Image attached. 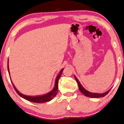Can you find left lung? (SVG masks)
<instances>
[{"label": "left lung", "mask_w": 124, "mask_h": 124, "mask_svg": "<svg viewBox=\"0 0 124 124\" xmlns=\"http://www.w3.org/2000/svg\"><path fill=\"white\" fill-rule=\"evenodd\" d=\"M74 77H75V80H77L79 90L80 91V92H81L83 94H84L85 96H87V97H89V98H101V97H104V96H105L106 95H107L108 92H109V91L110 90H110H109L108 91L105 92H104V93H92V92H89L87 90H85V89L84 88L83 86H82V85L80 83V82H79V81L78 80V79L77 78V77H76L75 76H74Z\"/></svg>", "instance_id": "1"}]
</instances>
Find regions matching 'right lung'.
Here are the masks:
<instances>
[{"mask_svg":"<svg viewBox=\"0 0 124 124\" xmlns=\"http://www.w3.org/2000/svg\"><path fill=\"white\" fill-rule=\"evenodd\" d=\"M63 69H62V70H61V71L59 72V73L57 77H56L55 85H54L53 89L50 92H49L45 94V95H43L36 96H26V95H23V94L20 93V92L16 88V87H15V85H14V84H13L12 81H11V82H12L13 86H14L15 90H16V92H17L18 95H19L20 96H21V98H24V99L28 100V101L33 102V103H45V102H47V101H50V100H52L53 99L55 96L56 95H57L58 90V80H59V79L60 78L61 75H62V72L63 71ZM8 73H9V67H8Z\"/></svg>","mask_w":124,"mask_h":124,"instance_id":"right-lung-1","label":"right lung"}]
</instances>
